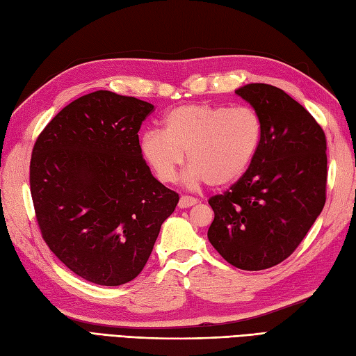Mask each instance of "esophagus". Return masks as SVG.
Listing matches in <instances>:
<instances>
[{"label":"esophagus","instance_id":"obj_1","mask_svg":"<svg viewBox=\"0 0 356 356\" xmlns=\"http://www.w3.org/2000/svg\"><path fill=\"white\" fill-rule=\"evenodd\" d=\"M196 202H198V200L192 198V196H181L179 201H178V207L179 209H187V207H192V205H195Z\"/></svg>","mask_w":356,"mask_h":356}]
</instances>
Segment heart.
Listing matches in <instances>:
<instances>
[{"mask_svg": "<svg viewBox=\"0 0 356 356\" xmlns=\"http://www.w3.org/2000/svg\"><path fill=\"white\" fill-rule=\"evenodd\" d=\"M262 137V120L250 106L192 104L172 109L163 131H146L140 151L161 183L175 181L186 155L188 187H224L247 172Z\"/></svg>", "mask_w": 356, "mask_h": 356, "instance_id": "obj_1", "label": "heart"}]
</instances>
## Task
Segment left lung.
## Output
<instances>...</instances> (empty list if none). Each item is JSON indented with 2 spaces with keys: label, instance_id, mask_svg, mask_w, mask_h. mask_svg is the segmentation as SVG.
<instances>
[{
  "label": "left lung",
  "instance_id": "left-lung-1",
  "mask_svg": "<svg viewBox=\"0 0 356 356\" xmlns=\"http://www.w3.org/2000/svg\"><path fill=\"white\" fill-rule=\"evenodd\" d=\"M254 108L264 137L247 172L209 200V241L228 264L266 270L289 257L326 202V136L306 109L277 86L234 91Z\"/></svg>",
  "mask_w": 356,
  "mask_h": 356
}]
</instances>
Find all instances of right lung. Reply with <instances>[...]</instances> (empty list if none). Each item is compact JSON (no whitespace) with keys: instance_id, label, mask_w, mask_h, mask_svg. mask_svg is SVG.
<instances>
[{"instance_id":"add662e5","label":"right lung","mask_w":356,"mask_h":356,"mask_svg":"<svg viewBox=\"0 0 356 356\" xmlns=\"http://www.w3.org/2000/svg\"><path fill=\"white\" fill-rule=\"evenodd\" d=\"M154 105L94 91L39 134L30 192L49 248L88 282L118 286L143 270L179 196L154 178L138 131Z\"/></svg>"}]
</instances>
